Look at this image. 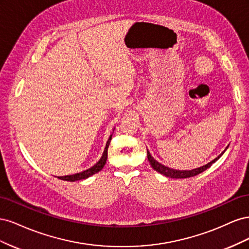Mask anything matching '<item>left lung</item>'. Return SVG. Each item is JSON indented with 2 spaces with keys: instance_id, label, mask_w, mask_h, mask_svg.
<instances>
[{
  "instance_id": "obj_1",
  "label": "left lung",
  "mask_w": 249,
  "mask_h": 249,
  "mask_svg": "<svg viewBox=\"0 0 249 249\" xmlns=\"http://www.w3.org/2000/svg\"><path fill=\"white\" fill-rule=\"evenodd\" d=\"M228 147H229V145L227 146V148H225L219 156H218L217 158H215L213 161H211L208 164L203 165V166H200L198 168H195V169H192V170H177V169H172V168H169L167 166H165V165L159 163L157 160L154 159V158L152 157V155H150V153L148 152V149H147V159H148L150 165H152V167L156 171L160 172L161 175H163L165 177L172 178H191V177H194V176H197V175H199V173H201L202 171H205L206 169L210 168L211 165H212L213 163H215L224 154V152L228 149Z\"/></svg>"
}]
</instances>
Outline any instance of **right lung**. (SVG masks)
Returning <instances> with one entry per match:
<instances>
[{
    "label": "right lung",
    "mask_w": 249,
    "mask_h": 249,
    "mask_svg": "<svg viewBox=\"0 0 249 249\" xmlns=\"http://www.w3.org/2000/svg\"><path fill=\"white\" fill-rule=\"evenodd\" d=\"M114 131V130H113ZM111 139H112V134L110 135V137L106 143V147H105L104 149V153H103V156L100 159V161L97 162L96 164H94L92 167H90L84 171L82 172H78V173H74V175H71V176H65V177H58V178L60 179H63V180H69V182H76V180H80V179H85L89 177H91L93 175H95L96 172L101 171L105 164H106V161H107V158H108V147L110 145V142H111Z\"/></svg>",
    "instance_id": "right-lung-1"
}]
</instances>
